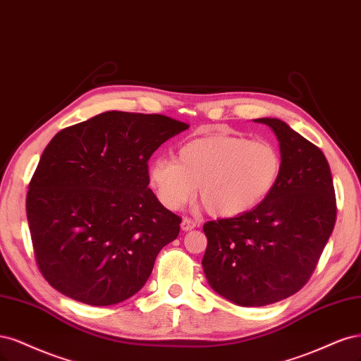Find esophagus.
I'll return each mask as SVG.
<instances>
[{
    "mask_svg": "<svg viewBox=\"0 0 361 361\" xmlns=\"http://www.w3.org/2000/svg\"><path fill=\"white\" fill-rule=\"evenodd\" d=\"M196 228V222L195 220H192L190 217H184L183 222H181V229L183 231H192Z\"/></svg>",
    "mask_w": 361,
    "mask_h": 361,
    "instance_id": "obj_1",
    "label": "esophagus"
}]
</instances>
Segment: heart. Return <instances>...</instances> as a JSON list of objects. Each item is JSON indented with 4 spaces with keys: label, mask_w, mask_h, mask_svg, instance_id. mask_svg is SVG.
Returning <instances> with one entry per match:
<instances>
[{
    "label": "heart",
    "mask_w": 361,
    "mask_h": 361,
    "mask_svg": "<svg viewBox=\"0 0 361 361\" xmlns=\"http://www.w3.org/2000/svg\"><path fill=\"white\" fill-rule=\"evenodd\" d=\"M283 159L270 141L228 133L195 137L180 147L176 159H156L149 183L159 202L178 210L200 189L208 212L234 217L259 205L281 180Z\"/></svg>",
    "instance_id": "obj_1"
}]
</instances>
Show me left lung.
<instances>
[{
	"label": "left lung",
	"mask_w": 361,
	"mask_h": 361,
	"mask_svg": "<svg viewBox=\"0 0 361 361\" xmlns=\"http://www.w3.org/2000/svg\"><path fill=\"white\" fill-rule=\"evenodd\" d=\"M283 159L273 192L250 212L204 225L202 269L217 294L246 307L294 295L315 271L336 224V195L322 151L277 118Z\"/></svg>",
	"instance_id": "obj_1"
}]
</instances>
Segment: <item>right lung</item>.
I'll use <instances>...</instances> for the list:
<instances>
[{
  "instance_id": "add662e5",
  "label": "right lung",
  "mask_w": 361,
  "mask_h": 361,
  "mask_svg": "<svg viewBox=\"0 0 361 361\" xmlns=\"http://www.w3.org/2000/svg\"><path fill=\"white\" fill-rule=\"evenodd\" d=\"M188 127L160 114L108 111L52 137L27 193L34 257L52 288L111 306L145 285L181 224L148 188V160Z\"/></svg>"
}]
</instances>
